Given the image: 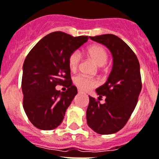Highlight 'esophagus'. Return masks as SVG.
Returning a JSON list of instances; mask_svg holds the SVG:
<instances>
[{
  "label": "esophagus",
  "instance_id": "obj_1",
  "mask_svg": "<svg viewBox=\"0 0 159 159\" xmlns=\"http://www.w3.org/2000/svg\"><path fill=\"white\" fill-rule=\"evenodd\" d=\"M78 93H79V94H82V90H78Z\"/></svg>",
  "mask_w": 159,
  "mask_h": 159
}]
</instances>
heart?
Here are the masks:
<instances>
[{
    "instance_id": "obj_1",
    "label": "heart",
    "mask_w": 159,
    "mask_h": 159,
    "mask_svg": "<svg viewBox=\"0 0 159 159\" xmlns=\"http://www.w3.org/2000/svg\"><path fill=\"white\" fill-rule=\"evenodd\" d=\"M88 57L98 66H102L107 62L108 53L106 49L102 46L94 45L90 47L87 51ZM82 61V55L78 51H74L70 54L69 57V66L72 71H75L78 68L80 62ZM73 82L80 90H88L98 85L97 80L88 76L79 75L76 76L73 78Z\"/></svg>"
}]
</instances>
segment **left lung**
Returning <instances> with one entry per match:
<instances>
[{
    "label": "left lung",
    "mask_w": 159,
    "mask_h": 159,
    "mask_svg": "<svg viewBox=\"0 0 159 159\" xmlns=\"http://www.w3.org/2000/svg\"><path fill=\"white\" fill-rule=\"evenodd\" d=\"M110 50L113 57L112 69L107 81L96 89L100 103L89 96L86 110L88 126L102 135L120 131L126 125L136 107L141 90L140 64L137 56L126 43L111 34L90 37Z\"/></svg>",
    "instance_id": "obj_1"
}]
</instances>
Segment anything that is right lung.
Wrapping results in <instances>:
<instances>
[{
  "instance_id": "obj_1",
  "label": "right lung",
  "mask_w": 159,
  "mask_h": 159,
  "mask_svg": "<svg viewBox=\"0 0 159 159\" xmlns=\"http://www.w3.org/2000/svg\"><path fill=\"white\" fill-rule=\"evenodd\" d=\"M88 39L52 32L28 53L22 66L23 108L29 120L38 129L52 130L63 121L65 111L77 94L70 77L69 57ZM57 84L65 85L67 90L57 91Z\"/></svg>"
}]
</instances>
